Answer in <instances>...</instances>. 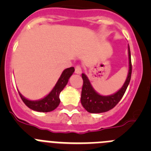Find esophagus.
Listing matches in <instances>:
<instances>
[{"instance_id": "obj_1", "label": "esophagus", "mask_w": 151, "mask_h": 151, "mask_svg": "<svg viewBox=\"0 0 151 151\" xmlns=\"http://www.w3.org/2000/svg\"><path fill=\"white\" fill-rule=\"evenodd\" d=\"M75 72L76 74H81L82 72V66H79V65H77L75 68Z\"/></svg>"}]
</instances>
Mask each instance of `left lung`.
<instances>
[{"label":"left lung","mask_w":151,"mask_h":151,"mask_svg":"<svg viewBox=\"0 0 151 151\" xmlns=\"http://www.w3.org/2000/svg\"><path fill=\"white\" fill-rule=\"evenodd\" d=\"M129 70L128 77L122 88L114 94L110 96L100 95L94 90L89 82L88 77L82 73V77L83 79V85L82 89L81 103L85 110L91 113H104L113 109L119 102L123 97L125 91L131 80L132 76V61H131V52L129 46Z\"/></svg>","instance_id":"left-lung-1"}]
</instances>
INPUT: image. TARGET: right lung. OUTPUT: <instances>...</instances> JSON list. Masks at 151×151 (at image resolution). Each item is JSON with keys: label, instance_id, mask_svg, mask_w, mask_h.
Returning <instances> with one entry per match:
<instances>
[{"label": "right lung", "instance_id": "obj_1", "mask_svg": "<svg viewBox=\"0 0 151 151\" xmlns=\"http://www.w3.org/2000/svg\"><path fill=\"white\" fill-rule=\"evenodd\" d=\"M74 71V67L67 68L65 69L61 74L59 80L57 81L53 90L50 92L48 95L44 97L43 99L39 100V101H29V100L25 98L19 92L21 99L28 107L33 110H35V111L47 113V112H50L55 110L56 108L59 106L60 102L59 97L60 93L62 91L63 89L68 83L69 77L73 75Z\"/></svg>", "mask_w": 151, "mask_h": 151}]
</instances>
